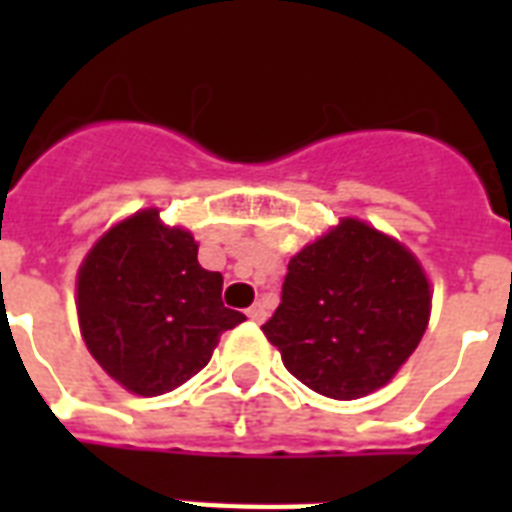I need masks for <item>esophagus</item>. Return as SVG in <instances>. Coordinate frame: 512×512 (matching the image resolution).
I'll list each match as a JSON object with an SVG mask.
<instances>
[{
  "label": "esophagus",
  "instance_id": "obj_1",
  "mask_svg": "<svg viewBox=\"0 0 512 512\" xmlns=\"http://www.w3.org/2000/svg\"><path fill=\"white\" fill-rule=\"evenodd\" d=\"M247 316H249V321H255V324H263L265 316H268V311H265V305H263V303H255V305H252V308H249V311H247Z\"/></svg>",
  "mask_w": 512,
  "mask_h": 512
}]
</instances>
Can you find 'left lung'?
I'll list each match as a JSON object with an SVG mask.
<instances>
[{
    "mask_svg": "<svg viewBox=\"0 0 512 512\" xmlns=\"http://www.w3.org/2000/svg\"><path fill=\"white\" fill-rule=\"evenodd\" d=\"M430 319V281L417 257L372 225H340L289 260L281 303L263 324L281 361L337 401L393 380Z\"/></svg>",
    "mask_w": 512,
    "mask_h": 512,
    "instance_id": "left-lung-1",
    "label": "left lung"
}]
</instances>
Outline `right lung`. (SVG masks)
<instances>
[{
  "instance_id": "add662e5",
  "label": "right lung",
  "mask_w": 512,
  "mask_h": 512,
  "mask_svg": "<svg viewBox=\"0 0 512 512\" xmlns=\"http://www.w3.org/2000/svg\"><path fill=\"white\" fill-rule=\"evenodd\" d=\"M183 228L140 209L108 228L76 276L79 329L92 358L122 388L162 396L212 358L220 335L247 319L223 305V276L199 265Z\"/></svg>"
}]
</instances>
